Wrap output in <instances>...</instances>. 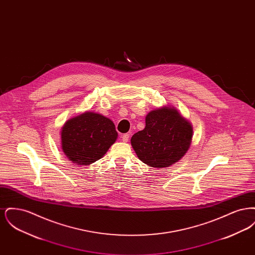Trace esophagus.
I'll return each mask as SVG.
<instances>
[{
    "mask_svg": "<svg viewBox=\"0 0 255 255\" xmlns=\"http://www.w3.org/2000/svg\"><path fill=\"white\" fill-rule=\"evenodd\" d=\"M129 137H130V134H129V133H124V134L122 135V141H123V142H127V141L129 140Z\"/></svg>",
    "mask_w": 255,
    "mask_h": 255,
    "instance_id": "34e87169",
    "label": "esophagus"
}]
</instances>
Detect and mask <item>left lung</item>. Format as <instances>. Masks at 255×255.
Masks as SVG:
<instances>
[{
    "instance_id": "1",
    "label": "left lung",
    "mask_w": 255,
    "mask_h": 255,
    "mask_svg": "<svg viewBox=\"0 0 255 255\" xmlns=\"http://www.w3.org/2000/svg\"><path fill=\"white\" fill-rule=\"evenodd\" d=\"M193 136L192 124L173 106L152 110L145 128L134 133L131 144L137 158L154 168H165L186 154Z\"/></svg>"
}]
</instances>
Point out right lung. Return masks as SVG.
Instances as JSON below:
<instances>
[{
  "label": "right lung",
  "mask_w": 255,
  "mask_h": 255,
  "mask_svg": "<svg viewBox=\"0 0 255 255\" xmlns=\"http://www.w3.org/2000/svg\"><path fill=\"white\" fill-rule=\"evenodd\" d=\"M117 138L114 122L91 111L70 119L61 129L62 151L77 165H89L104 157Z\"/></svg>",
  "instance_id": "add662e5"
}]
</instances>
